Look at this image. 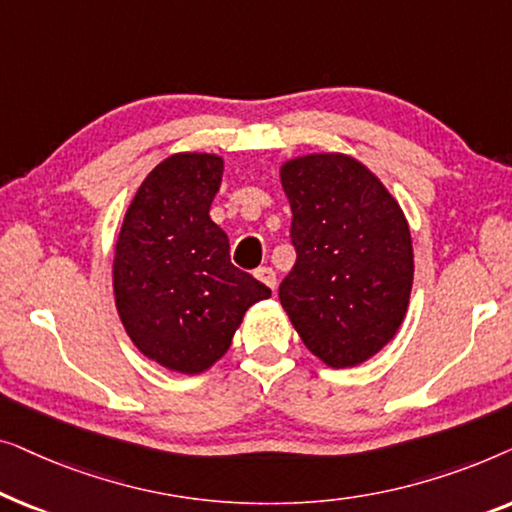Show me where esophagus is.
Wrapping results in <instances>:
<instances>
[{
	"label": "esophagus",
	"instance_id": "obj_1",
	"mask_svg": "<svg viewBox=\"0 0 512 512\" xmlns=\"http://www.w3.org/2000/svg\"><path fill=\"white\" fill-rule=\"evenodd\" d=\"M256 277L261 279V282H263L265 286H270L272 291L277 289V275H275V270L268 268V265H261V268L256 270Z\"/></svg>",
	"mask_w": 512,
	"mask_h": 512
}]
</instances>
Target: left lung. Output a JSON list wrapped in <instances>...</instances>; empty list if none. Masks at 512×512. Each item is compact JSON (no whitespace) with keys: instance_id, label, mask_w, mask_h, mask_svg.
Wrapping results in <instances>:
<instances>
[{"instance_id":"left-lung-1","label":"left lung","mask_w":512,"mask_h":512,"mask_svg":"<svg viewBox=\"0 0 512 512\" xmlns=\"http://www.w3.org/2000/svg\"><path fill=\"white\" fill-rule=\"evenodd\" d=\"M293 265L279 300L300 340L326 366L363 363L394 338L412 289L408 221L382 181L342 153L282 167Z\"/></svg>"}]
</instances>
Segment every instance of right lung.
Segmentation results:
<instances>
[{"mask_svg":"<svg viewBox=\"0 0 512 512\" xmlns=\"http://www.w3.org/2000/svg\"><path fill=\"white\" fill-rule=\"evenodd\" d=\"M223 160L177 153L151 170L125 212L114 256L121 321L139 352L177 373H202L228 352L244 312L270 289L230 263L209 219Z\"/></svg>","mask_w":512,"mask_h":512,"instance_id":"1","label":"right lung"}]
</instances>
